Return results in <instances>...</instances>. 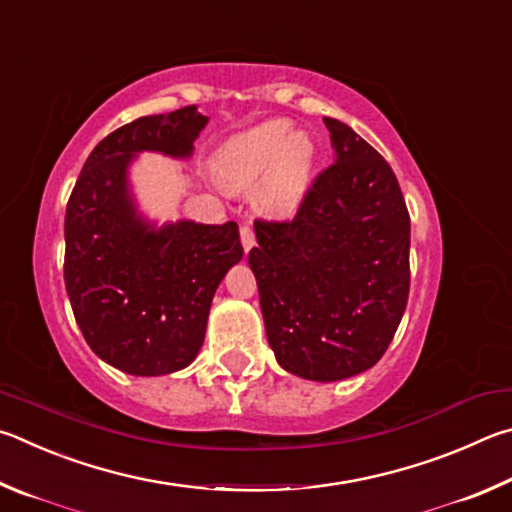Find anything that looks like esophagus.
Segmentation results:
<instances>
[{
    "mask_svg": "<svg viewBox=\"0 0 512 512\" xmlns=\"http://www.w3.org/2000/svg\"><path fill=\"white\" fill-rule=\"evenodd\" d=\"M240 240H242V247H245V251H249L251 247L256 245L254 229H251L249 224H242V227H240Z\"/></svg>",
    "mask_w": 512,
    "mask_h": 512,
    "instance_id": "obj_1",
    "label": "esophagus"
}]
</instances>
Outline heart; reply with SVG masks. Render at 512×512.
Segmentation results:
<instances>
[{
    "label": "heart",
    "instance_id": "heart-1",
    "mask_svg": "<svg viewBox=\"0 0 512 512\" xmlns=\"http://www.w3.org/2000/svg\"><path fill=\"white\" fill-rule=\"evenodd\" d=\"M317 143L288 119H270L233 134L213 155V173L233 191L254 188L267 218H292L315 182Z\"/></svg>",
    "mask_w": 512,
    "mask_h": 512
}]
</instances>
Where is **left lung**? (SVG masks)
I'll return each instance as SVG.
<instances>
[{
  "mask_svg": "<svg viewBox=\"0 0 512 512\" xmlns=\"http://www.w3.org/2000/svg\"><path fill=\"white\" fill-rule=\"evenodd\" d=\"M335 164L292 222L256 220L249 251L265 333L285 371L337 382L387 351L409 297V211L391 166L346 123L324 119Z\"/></svg>",
  "mask_w": 512,
  "mask_h": 512,
  "instance_id": "8db88e82",
  "label": "left lung"
}]
</instances>
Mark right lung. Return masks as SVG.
Wrapping results in <instances>:
<instances>
[{"label": "right lung", "instance_id": "obj_1", "mask_svg": "<svg viewBox=\"0 0 512 512\" xmlns=\"http://www.w3.org/2000/svg\"><path fill=\"white\" fill-rule=\"evenodd\" d=\"M209 116L195 105L141 116L98 143L65 215V288L89 348L114 369L155 378L200 353L213 294L242 258L236 222L157 227L130 191L139 152L188 159Z\"/></svg>", "mask_w": 512, "mask_h": 512}]
</instances>
